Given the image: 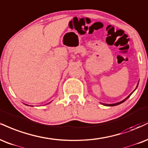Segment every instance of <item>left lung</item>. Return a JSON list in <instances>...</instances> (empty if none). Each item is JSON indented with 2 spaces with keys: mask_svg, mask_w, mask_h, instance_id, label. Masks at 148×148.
<instances>
[{
  "mask_svg": "<svg viewBox=\"0 0 148 148\" xmlns=\"http://www.w3.org/2000/svg\"><path fill=\"white\" fill-rule=\"evenodd\" d=\"M132 93H131V94H130V95H129V96H128V97H127V98H126L125 99V100H123V101H121V102H118V103H116V104H112V105H105V104H103V105H107V106H116V105H120V104L123 103V102H125V100H127V98H130V95H132Z\"/></svg>",
  "mask_w": 148,
  "mask_h": 148,
  "instance_id": "obj_1",
  "label": "left lung"
}]
</instances>
